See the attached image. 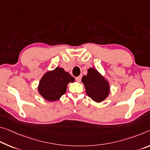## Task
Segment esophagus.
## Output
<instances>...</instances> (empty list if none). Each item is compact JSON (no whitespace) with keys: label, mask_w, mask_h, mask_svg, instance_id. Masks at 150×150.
Segmentation results:
<instances>
[{"label":"esophagus","mask_w":150,"mask_h":150,"mask_svg":"<svg viewBox=\"0 0 150 150\" xmlns=\"http://www.w3.org/2000/svg\"><path fill=\"white\" fill-rule=\"evenodd\" d=\"M81 78H82V76L79 75V77H76V81H77V82H81Z\"/></svg>","instance_id":"34e87169"}]
</instances>
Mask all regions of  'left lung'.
Returning <instances> with one entry per match:
<instances>
[{
  "label": "left lung",
  "mask_w": 150,
  "mask_h": 150,
  "mask_svg": "<svg viewBox=\"0 0 150 150\" xmlns=\"http://www.w3.org/2000/svg\"><path fill=\"white\" fill-rule=\"evenodd\" d=\"M81 81L87 96L97 103H101L109 96L110 93L109 83L95 67H91L87 70V74L82 77Z\"/></svg>",
  "instance_id": "left-lung-1"
}]
</instances>
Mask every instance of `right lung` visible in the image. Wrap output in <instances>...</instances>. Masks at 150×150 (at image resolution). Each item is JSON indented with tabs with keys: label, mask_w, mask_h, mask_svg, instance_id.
I'll use <instances>...</instances> for the list:
<instances>
[{
	"label": "right lung",
	"mask_w": 150,
	"mask_h": 150,
	"mask_svg": "<svg viewBox=\"0 0 150 150\" xmlns=\"http://www.w3.org/2000/svg\"><path fill=\"white\" fill-rule=\"evenodd\" d=\"M75 81L69 72L63 68L57 67L52 71H48L40 80L37 90L39 93L48 101H55L60 99L65 93L69 83Z\"/></svg>",
	"instance_id": "right-lung-1"
}]
</instances>
